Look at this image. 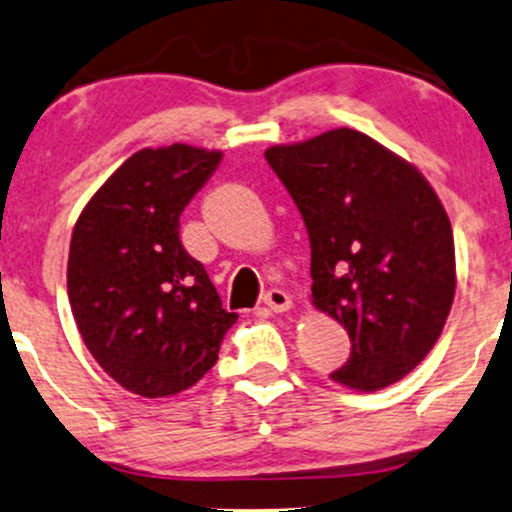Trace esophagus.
I'll use <instances>...</instances> for the list:
<instances>
[{"label": "esophagus", "mask_w": 512, "mask_h": 512, "mask_svg": "<svg viewBox=\"0 0 512 512\" xmlns=\"http://www.w3.org/2000/svg\"><path fill=\"white\" fill-rule=\"evenodd\" d=\"M263 304H266L270 311H275V314H282V311L292 309L290 294L282 292V290H268L266 294H263Z\"/></svg>", "instance_id": "34e87169"}]
</instances>
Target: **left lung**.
<instances>
[{"instance_id":"obj_1","label":"left lung","mask_w":512,"mask_h":512,"mask_svg":"<svg viewBox=\"0 0 512 512\" xmlns=\"http://www.w3.org/2000/svg\"><path fill=\"white\" fill-rule=\"evenodd\" d=\"M309 232L311 299L352 340L330 378L378 390L436 345L455 297L453 227L417 167L354 129L266 150Z\"/></svg>"}]
</instances>
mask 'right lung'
Segmentation results:
<instances>
[{
    "mask_svg": "<svg viewBox=\"0 0 512 512\" xmlns=\"http://www.w3.org/2000/svg\"><path fill=\"white\" fill-rule=\"evenodd\" d=\"M220 150L172 143L131 155L78 215L66 292L95 362L143 398L182 393L218 362L237 314L179 242V215Z\"/></svg>",
    "mask_w": 512,
    "mask_h": 512,
    "instance_id": "add662e5",
    "label": "right lung"
}]
</instances>
